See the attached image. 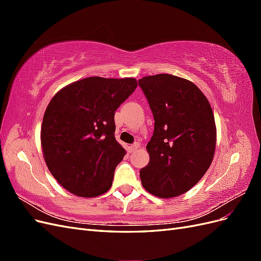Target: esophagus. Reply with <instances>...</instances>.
Returning a JSON list of instances; mask_svg holds the SVG:
<instances>
[{
    "instance_id": "obj_1",
    "label": "esophagus",
    "mask_w": 261,
    "mask_h": 261,
    "mask_svg": "<svg viewBox=\"0 0 261 261\" xmlns=\"http://www.w3.org/2000/svg\"><path fill=\"white\" fill-rule=\"evenodd\" d=\"M139 147H140L139 143H135V144H133L132 146H129V150H130V151H135V150H137Z\"/></svg>"
}]
</instances>
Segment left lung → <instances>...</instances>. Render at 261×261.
I'll return each mask as SVG.
<instances>
[{
	"label": "left lung",
	"instance_id": "1",
	"mask_svg": "<svg viewBox=\"0 0 261 261\" xmlns=\"http://www.w3.org/2000/svg\"><path fill=\"white\" fill-rule=\"evenodd\" d=\"M139 86L154 117L141 184L155 197L173 198L188 192L209 169L217 144L215 116L207 97L185 78L158 74L143 77Z\"/></svg>",
	"mask_w": 261,
	"mask_h": 261
}]
</instances>
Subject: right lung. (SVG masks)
<instances>
[{"label":"right lung","mask_w":261,"mask_h":261,"mask_svg":"<svg viewBox=\"0 0 261 261\" xmlns=\"http://www.w3.org/2000/svg\"><path fill=\"white\" fill-rule=\"evenodd\" d=\"M135 78L87 77L59 90L41 125L46 167L66 191L84 198L107 193L126 150L115 139V110L136 89Z\"/></svg>","instance_id":"obj_1"}]
</instances>
